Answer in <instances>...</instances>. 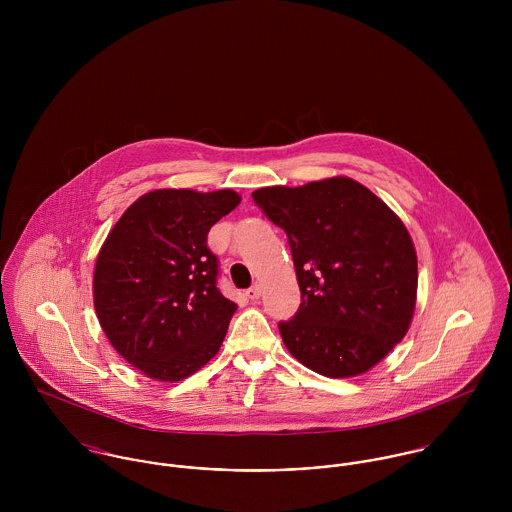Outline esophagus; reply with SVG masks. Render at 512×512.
I'll use <instances>...</instances> for the list:
<instances>
[{
  "mask_svg": "<svg viewBox=\"0 0 512 512\" xmlns=\"http://www.w3.org/2000/svg\"><path fill=\"white\" fill-rule=\"evenodd\" d=\"M260 295H262V288H260L258 284H256V286H252L250 290H246V297H248V299H258Z\"/></svg>",
  "mask_w": 512,
  "mask_h": 512,
  "instance_id": "obj_1",
  "label": "esophagus"
}]
</instances>
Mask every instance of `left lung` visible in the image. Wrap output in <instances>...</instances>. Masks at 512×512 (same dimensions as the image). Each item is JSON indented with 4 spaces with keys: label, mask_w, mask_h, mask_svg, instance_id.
<instances>
[{
    "label": "left lung",
    "mask_w": 512,
    "mask_h": 512,
    "mask_svg": "<svg viewBox=\"0 0 512 512\" xmlns=\"http://www.w3.org/2000/svg\"><path fill=\"white\" fill-rule=\"evenodd\" d=\"M252 199L292 248L301 303L278 323L288 351L329 378L382 361L416 305L418 260L402 220L349 177L264 187Z\"/></svg>",
    "instance_id": "obj_1"
}]
</instances>
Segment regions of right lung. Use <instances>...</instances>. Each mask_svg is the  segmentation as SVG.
I'll return each mask as SVG.
<instances>
[{
	"mask_svg": "<svg viewBox=\"0 0 512 512\" xmlns=\"http://www.w3.org/2000/svg\"><path fill=\"white\" fill-rule=\"evenodd\" d=\"M240 197L159 189L110 230L94 268V309L112 347L149 378L175 382L207 365L236 303L220 293L209 230Z\"/></svg>",
	"mask_w": 512,
	"mask_h": 512,
	"instance_id": "right-lung-1",
	"label": "right lung"
}]
</instances>
